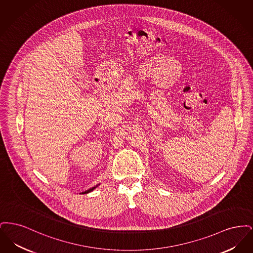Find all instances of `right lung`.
<instances>
[{"instance_id": "add662e5", "label": "right lung", "mask_w": 253, "mask_h": 253, "mask_svg": "<svg viewBox=\"0 0 253 253\" xmlns=\"http://www.w3.org/2000/svg\"><path fill=\"white\" fill-rule=\"evenodd\" d=\"M97 186H98V185H96V187H93V188H92V189H90V190H88V191H85V192H84V193H83V194H84V193H90V192H92V191H94V190H95V189H96V187H97Z\"/></svg>"}]
</instances>
